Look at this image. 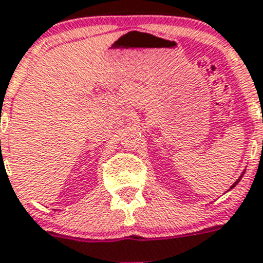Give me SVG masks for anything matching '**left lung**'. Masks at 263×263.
I'll return each mask as SVG.
<instances>
[{"label":"left lung","mask_w":263,"mask_h":263,"mask_svg":"<svg viewBox=\"0 0 263 263\" xmlns=\"http://www.w3.org/2000/svg\"><path fill=\"white\" fill-rule=\"evenodd\" d=\"M242 176H243V174H241V177H242ZM241 177H240V178H238V179H237V181H236V182H235V183H233V186H232V187H231V189H233V187H235V186H236V184H237V183H238V181H240V179H241Z\"/></svg>","instance_id":"left-lung-1"}]
</instances>
